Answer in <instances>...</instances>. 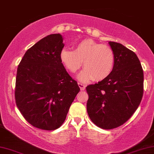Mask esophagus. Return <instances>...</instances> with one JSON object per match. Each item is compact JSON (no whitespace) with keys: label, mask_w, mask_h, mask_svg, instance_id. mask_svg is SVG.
I'll return each instance as SVG.
<instances>
[{"label":"esophagus","mask_w":154,"mask_h":154,"mask_svg":"<svg viewBox=\"0 0 154 154\" xmlns=\"http://www.w3.org/2000/svg\"><path fill=\"white\" fill-rule=\"evenodd\" d=\"M78 85H79V87L80 88V90H81V91H84L85 90V86L83 84L80 83V82H78Z\"/></svg>","instance_id":"obj_1"}]
</instances>
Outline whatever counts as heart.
<instances>
[{"instance_id": "1", "label": "heart", "mask_w": 154, "mask_h": 154, "mask_svg": "<svg viewBox=\"0 0 154 154\" xmlns=\"http://www.w3.org/2000/svg\"><path fill=\"white\" fill-rule=\"evenodd\" d=\"M60 58L71 72L75 73L82 67L84 70L79 75L82 81L94 79L102 80L112 74L114 67L115 55L107 45H102L91 39H85L76 44L74 51L64 48Z\"/></svg>"}]
</instances>
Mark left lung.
Wrapping results in <instances>:
<instances>
[{
	"instance_id": "left-lung-1",
	"label": "left lung",
	"mask_w": 154,
	"mask_h": 154,
	"mask_svg": "<svg viewBox=\"0 0 154 154\" xmlns=\"http://www.w3.org/2000/svg\"><path fill=\"white\" fill-rule=\"evenodd\" d=\"M109 44L115 55L112 74L86 87L89 116L104 129L116 128L127 122L143 96V70L138 56L122 44L111 41Z\"/></svg>"
}]
</instances>
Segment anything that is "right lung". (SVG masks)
Instances as JSON below:
<instances>
[{"mask_svg": "<svg viewBox=\"0 0 154 154\" xmlns=\"http://www.w3.org/2000/svg\"><path fill=\"white\" fill-rule=\"evenodd\" d=\"M64 45L60 34L49 35L26 51L18 67L16 106L36 128L47 131L59 128L80 91L60 58Z\"/></svg>", "mask_w": 154, "mask_h": 154, "instance_id": "obj_1", "label": "right lung"}]
</instances>
